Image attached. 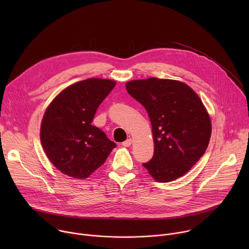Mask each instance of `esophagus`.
Returning a JSON list of instances; mask_svg holds the SVG:
<instances>
[{
    "mask_svg": "<svg viewBox=\"0 0 249 249\" xmlns=\"http://www.w3.org/2000/svg\"><path fill=\"white\" fill-rule=\"evenodd\" d=\"M132 143H133V140L130 138V139H128V140H126L125 142H123V146L124 147H130L131 145H132Z\"/></svg>",
    "mask_w": 249,
    "mask_h": 249,
    "instance_id": "esophagus-1",
    "label": "esophagus"
}]
</instances>
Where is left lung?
<instances>
[{
	"mask_svg": "<svg viewBox=\"0 0 249 249\" xmlns=\"http://www.w3.org/2000/svg\"><path fill=\"white\" fill-rule=\"evenodd\" d=\"M126 89L146 108L152 124L154 157L144 167L158 182L183 176L211 138V118L201 98L186 84L168 79L130 81Z\"/></svg>",
	"mask_w": 249,
	"mask_h": 249,
	"instance_id": "left-lung-1",
	"label": "left lung"
}]
</instances>
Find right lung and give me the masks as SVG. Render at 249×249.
Masks as SVG:
<instances>
[{
	"label": "right lung",
	"instance_id": "obj_1",
	"mask_svg": "<svg viewBox=\"0 0 249 249\" xmlns=\"http://www.w3.org/2000/svg\"><path fill=\"white\" fill-rule=\"evenodd\" d=\"M115 85L111 80L87 79L64 89L48 105L40 127L41 145L62 173L86 179L116 147L91 125L99 104Z\"/></svg>",
	"mask_w": 249,
	"mask_h": 249
}]
</instances>
